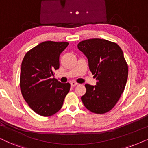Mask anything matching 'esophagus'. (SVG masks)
I'll list each match as a JSON object with an SVG mask.
<instances>
[{
	"label": "esophagus",
	"mask_w": 148,
	"mask_h": 148,
	"mask_svg": "<svg viewBox=\"0 0 148 148\" xmlns=\"http://www.w3.org/2000/svg\"><path fill=\"white\" fill-rule=\"evenodd\" d=\"M70 85H71V86H73V87H74V86L77 85L78 83H76V82H74V81H72V82H71V83H70Z\"/></svg>",
	"instance_id": "obj_1"
}]
</instances>
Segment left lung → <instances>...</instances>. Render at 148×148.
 <instances>
[{
  "mask_svg": "<svg viewBox=\"0 0 148 148\" xmlns=\"http://www.w3.org/2000/svg\"><path fill=\"white\" fill-rule=\"evenodd\" d=\"M78 48L88 59L96 85L86 84L82 102L89 111L97 114L113 108L124 90L128 78V65L121 48L103 39H90L78 43Z\"/></svg>",
  "mask_w": 148,
  "mask_h": 148,
  "instance_id": "8db88e82",
  "label": "left lung"
}]
</instances>
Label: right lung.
Instances as JSON below:
<instances>
[{"mask_svg": "<svg viewBox=\"0 0 148 148\" xmlns=\"http://www.w3.org/2000/svg\"><path fill=\"white\" fill-rule=\"evenodd\" d=\"M68 42L46 41L27 52L22 62L20 85L23 98L38 115L48 117L58 112L70 89L52 78L59 68V56Z\"/></svg>", "mask_w": 148, "mask_h": 148, "instance_id": "right-lung-1", "label": "right lung"}]
</instances>
